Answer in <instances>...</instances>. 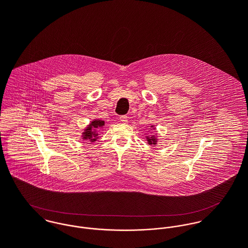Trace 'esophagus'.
<instances>
[{"instance_id": "1", "label": "esophagus", "mask_w": 248, "mask_h": 248, "mask_svg": "<svg viewBox=\"0 0 248 248\" xmlns=\"http://www.w3.org/2000/svg\"><path fill=\"white\" fill-rule=\"evenodd\" d=\"M120 121L122 122V123H127L128 122V117H127V115H122V116H120Z\"/></svg>"}]
</instances>
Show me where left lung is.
Here are the masks:
<instances>
[{
    "instance_id": "obj_1",
    "label": "left lung",
    "mask_w": 248,
    "mask_h": 248,
    "mask_svg": "<svg viewBox=\"0 0 248 248\" xmlns=\"http://www.w3.org/2000/svg\"><path fill=\"white\" fill-rule=\"evenodd\" d=\"M147 140L149 144H153V145H155L156 144V139L155 137H151V138H147Z\"/></svg>"
}]
</instances>
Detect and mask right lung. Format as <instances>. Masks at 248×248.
<instances>
[{
  "instance_id": "obj_1",
  "label": "right lung",
  "mask_w": 248,
  "mask_h": 248,
  "mask_svg": "<svg viewBox=\"0 0 248 248\" xmlns=\"http://www.w3.org/2000/svg\"><path fill=\"white\" fill-rule=\"evenodd\" d=\"M104 125V121L102 120H94L93 121L89 127L85 130V133H84V136H83V139L84 140H89L92 142L95 141L98 136V134L96 133V130H93V129H99L100 127H102Z\"/></svg>"
}]
</instances>
